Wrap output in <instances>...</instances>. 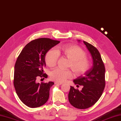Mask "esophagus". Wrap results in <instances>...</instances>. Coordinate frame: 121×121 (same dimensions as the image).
<instances>
[{
  "mask_svg": "<svg viewBox=\"0 0 121 121\" xmlns=\"http://www.w3.org/2000/svg\"><path fill=\"white\" fill-rule=\"evenodd\" d=\"M54 83L56 85H61L62 84V83L61 82H55Z\"/></svg>",
  "mask_w": 121,
  "mask_h": 121,
  "instance_id": "obj_1",
  "label": "esophagus"
}]
</instances>
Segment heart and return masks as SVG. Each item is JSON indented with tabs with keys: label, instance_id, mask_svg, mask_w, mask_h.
Masks as SVG:
<instances>
[{
	"label": "heart",
	"instance_id": "1",
	"mask_svg": "<svg viewBox=\"0 0 121 121\" xmlns=\"http://www.w3.org/2000/svg\"><path fill=\"white\" fill-rule=\"evenodd\" d=\"M69 60L68 68L72 70L76 76L85 73L90 68V61L87 58L86 53L82 48L76 45H65L62 47L52 48L45 55V62L50 67H53L58 62L59 54ZM72 77V72L70 70L56 68L50 72L52 80L59 82H65Z\"/></svg>",
	"mask_w": 121,
	"mask_h": 121
}]
</instances>
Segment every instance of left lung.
Wrapping results in <instances>:
<instances>
[{
  "label": "left lung",
  "mask_w": 121,
  "mask_h": 121,
  "mask_svg": "<svg viewBox=\"0 0 121 121\" xmlns=\"http://www.w3.org/2000/svg\"><path fill=\"white\" fill-rule=\"evenodd\" d=\"M83 42L91 53L93 65L83 76L73 80L78 86H82V91L70 86L69 101L72 106L78 109L88 108L95 104L102 96L105 86V68L100 53L93 45L85 41Z\"/></svg>",
  "instance_id": "1"
}]
</instances>
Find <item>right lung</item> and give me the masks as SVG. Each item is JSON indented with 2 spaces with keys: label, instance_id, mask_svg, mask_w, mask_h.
<instances>
[{
  "label": "right lung",
  "instance_id": "right-lung-1",
  "mask_svg": "<svg viewBox=\"0 0 121 121\" xmlns=\"http://www.w3.org/2000/svg\"><path fill=\"white\" fill-rule=\"evenodd\" d=\"M60 42L49 38L34 39L24 48L17 59L14 86L19 98L28 107L42 106L49 99L50 88L54 82L39 83L36 79L39 77H48L43 71L46 65L45 54Z\"/></svg>",
  "mask_w": 121,
  "mask_h": 121
}]
</instances>
